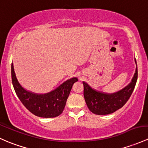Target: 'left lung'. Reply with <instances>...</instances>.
<instances>
[{"label": "left lung", "instance_id": "obj_1", "mask_svg": "<svg viewBox=\"0 0 148 148\" xmlns=\"http://www.w3.org/2000/svg\"><path fill=\"white\" fill-rule=\"evenodd\" d=\"M136 63V60L135 59ZM138 79V68L136 67L134 77L131 82L118 92L106 94L91 88L83 82L84 96L90 111L96 115H108L122 108L130 99Z\"/></svg>", "mask_w": 148, "mask_h": 148}]
</instances>
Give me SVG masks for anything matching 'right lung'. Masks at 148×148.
I'll list each match as a JSON object with an SVG mask.
<instances>
[{
	"instance_id": "add662e5",
	"label": "right lung",
	"mask_w": 148,
	"mask_h": 148,
	"mask_svg": "<svg viewBox=\"0 0 148 148\" xmlns=\"http://www.w3.org/2000/svg\"><path fill=\"white\" fill-rule=\"evenodd\" d=\"M12 82L17 96L25 108L35 116L42 118H54L63 112L73 84L78 81L74 77L66 81L54 91L38 94L25 89L15 76L13 64H11Z\"/></svg>"
}]
</instances>
